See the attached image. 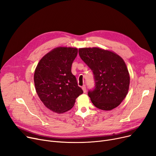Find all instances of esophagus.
<instances>
[{"instance_id":"esophagus-1","label":"esophagus","mask_w":156,"mask_h":156,"mask_svg":"<svg viewBox=\"0 0 156 156\" xmlns=\"http://www.w3.org/2000/svg\"><path fill=\"white\" fill-rule=\"evenodd\" d=\"M82 89H83L84 93H86V86H85V85H84V86L82 87Z\"/></svg>"}]
</instances>
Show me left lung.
Wrapping results in <instances>:
<instances>
[{
    "label": "left lung",
    "mask_w": 156,
    "mask_h": 156,
    "mask_svg": "<svg viewBox=\"0 0 156 156\" xmlns=\"http://www.w3.org/2000/svg\"><path fill=\"white\" fill-rule=\"evenodd\" d=\"M80 58L92 70L95 88L88 95L95 106L111 110L126 97L130 84L127 66L118 54L97 47L79 48Z\"/></svg>",
    "instance_id": "1"
}]
</instances>
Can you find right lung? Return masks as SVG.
Masks as SVG:
<instances>
[{"label": "right lung", "mask_w": 156, "mask_h": 156, "mask_svg": "<svg viewBox=\"0 0 156 156\" xmlns=\"http://www.w3.org/2000/svg\"><path fill=\"white\" fill-rule=\"evenodd\" d=\"M76 48L58 47L43 56L34 75L36 91L45 106L56 113L71 109L76 99L83 93L72 73Z\"/></svg>", "instance_id": "1"}]
</instances>
